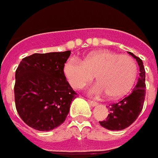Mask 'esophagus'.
<instances>
[{
  "label": "esophagus",
  "mask_w": 158,
  "mask_h": 158,
  "mask_svg": "<svg viewBox=\"0 0 158 158\" xmlns=\"http://www.w3.org/2000/svg\"><path fill=\"white\" fill-rule=\"evenodd\" d=\"M88 103L93 107H94L97 105V102H94V101H91V100H88Z\"/></svg>",
  "instance_id": "obj_1"
}]
</instances>
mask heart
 <instances>
[{
	"mask_svg": "<svg viewBox=\"0 0 158 158\" xmlns=\"http://www.w3.org/2000/svg\"><path fill=\"white\" fill-rule=\"evenodd\" d=\"M63 72L74 89L90 83L95 75L98 82L88 89V93L91 95L108 94L110 98L118 99L127 94L134 86L138 67L130 56L97 50L89 53L82 61L69 58L63 66Z\"/></svg>",
	"mask_w": 158,
	"mask_h": 158,
	"instance_id": "obj_1",
	"label": "heart"
}]
</instances>
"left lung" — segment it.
<instances>
[{"label": "left lung", "instance_id": "obj_1", "mask_svg": "<svg viewBox=\"0 0 158 158\" xmlns=\"http://www.w3.org/2000/svg\"><path fill=\"white\" fill-rule=\"evenodd\" d=\"M129 54L136 59L140 67V77L134 90L129 95L118 102L108 107L110 114L108 115L106 120L99 122L102 127L108 130L119 131L131 126L137 119L143 108L146 94L145 69L141 59L134 56L131 52H129Z\"/></svg>", "mask_w": 158, "mask_h": 158}]
</instances>
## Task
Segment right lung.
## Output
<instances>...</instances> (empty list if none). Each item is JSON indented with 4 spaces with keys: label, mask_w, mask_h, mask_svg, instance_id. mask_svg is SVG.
<instances>
[{
    "label": "right lung",
    "mask_w": 158,
    "mask_h": 158,
    "mask_svg": "<svg viewBox=\"0 0 158 158\" xmlns=\"http://www.w3.org/2000/svg\"><path fill=\"white\" fill-rule=\"evenodd\" d=\"M70 55V50L33 54L17 67L14 87L17 113L35 130L50 131L62 125L76 98L63 72Z\"/></svg>",
    "instance_id": "obj_1"
}]
</instances>
